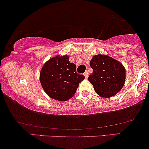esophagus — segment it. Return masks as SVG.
Masks as SVG:
<instances>
[{
    "label": "esophagus",
    "instance_id": "obj_1",
    "mask_svg": "<svg viewBox=\"0 0 149 149\" xmlns=\"http://www.w3.org/2000/svg\"><path fill=\"white\" fill-rule=\"evenodd\" d=\"M84 76L85 77V78H87V77H88V76H89V72H88V71H85V72H84Z\"/></svg>",
    "mask_w": 149,
    "mask_h": 149
}]
</instances>
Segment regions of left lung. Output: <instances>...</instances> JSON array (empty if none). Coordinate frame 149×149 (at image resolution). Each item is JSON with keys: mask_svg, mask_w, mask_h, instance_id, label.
Masks as SVG:
<instances>
[{"mask_svg": "<svg viewBox=\"0 0 149 149\" xmlns=\"http://www.w3.org/2000/svg\"><path fill=\"white\" fill-rule=\"evenodd\" d=\"M93 72L88 80L100 96H113L122 89L125 81V69L121 62L106 55L94 56L90 61Z\"/></svg>", "mask_w": 149, "mask_h": 149, "instance_id": "left-lung-1", "label": "left lung"}]
</instances>
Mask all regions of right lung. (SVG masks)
Wrapping results in <instances>:
<instances>
[{"instance_id": "1", "label": "right lung", "mask_w": 149, "mask_h": 149, "mask_svg": "<svg viewBox=\"0 0 149 149\" xmlns=\"http://www.w3.org/2000/svg\"><path fill=\"white\" fill-rule=\"evenodd\" d=\"M69 56H58L48 60L40 70V82L50 97L66 101L74 95L79 84L85 79L77 74L76 65L70 63Z\"/></svg>"}]
</instances>
